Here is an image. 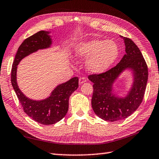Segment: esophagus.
<instances>
[{
	"label": "esophagus",
	"mask_w": 159,
	"mask_h": 159,
	"mask_svg": "<svg viewBox=\"0 0 159 159\" xmlns=\"http://www.w3.org/2000/svg\"><path fill=\"white\" fill-rule=\"evenodd\" d=\"M87 81V80L85 77H80L79 79V85H82L83 83H85Z\"/></svg>",
	"instance_id": "esophagus-1"
}]
</instances>
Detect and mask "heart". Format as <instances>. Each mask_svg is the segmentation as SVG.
<instances>
[{
	"instance_id": "heart-1",
	"label": "heart",
	"mask_w": 159,
	"mask_h": 159,
	"mask_svg": "<svg viewBox=\"0 0 159 159\" xmlns=\"http://www.w3.org/2000/svg\"><path fill=\"white\" fill-rule=\"evenodd\" d=\"M78 59H87L85 65L89 72L101 74L107 71L119 55V48L113 40L92 39L81 42L74 49Z\"/></svg>"
}]
</instances>
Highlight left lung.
<instances>
[{
	"label": "left lung",
	"mask_w": 159,
	"mask_h": 159,
	"mask_svg": "<svg viewBox=\"0 0 159 159\" xmlns=\"http://www.w3.org/2000/svg\"><path fill=\"white\" fill-rule=\"evenodd\" d=\"M124 40L126 54L116 66L106 72L88 76L93 85L92 106L94 113L102 120L113 122L129 116L142 102L148 79L147 64L142 53L131 39ZM127 69L132 71L133 83L125 97L115 93L113 85Z\"/></svg>",
	"instance_id": "obj_1"
}]
</instances>
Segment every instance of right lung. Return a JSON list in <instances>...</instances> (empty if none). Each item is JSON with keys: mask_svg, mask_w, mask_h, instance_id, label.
<instances>
[{"mask_svg": "<svg viewBox=\"0 0 159 159\" xmlns=\"http://www.w3.org/2000/svg\"><path fill=\"white\" fill-rule=\"evenodd\" d=\"M49 33L40 31L22 43L16 54L11 73V85L24 111L31 119L43 125L54 124L65 117L69 108L70 96L79 88V79L74 77L57 85L50 96L40 101L27 98L18 88L16 79L18 65L22 59L32 53L50 48L52 40Z\"/></svg>", "mask_w": 159, "mask_h": 159, "instance_id": "right-lung-1", "label": "right lung"}]
</instances>
